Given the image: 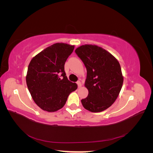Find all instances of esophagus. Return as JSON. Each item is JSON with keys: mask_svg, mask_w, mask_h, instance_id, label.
Instances as JSON below:
<instances>
[{"mask_svg": "<svg viewBox=\"0 0 153 153\" xmlns=\"http://www.w3.org/2000/svg\"><path fill=\"white\" fill-rule=\"evenodd\" d=\"M76 84H77L78 87H82V83H81L80 81H78V82H76Z\"/></svg>", "mask_w": 153, "mask_h": 153, "instance_id": "esophagus-1", "label": "esophagus"}]
</instances>
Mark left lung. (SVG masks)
<instances>
[{
  "mask_svg": "<svg viewBox=\"0 0 153 153\" xmlns=\"http://www.w3.org/2000/svg\"><path fill=\"white\" fill-rule=\"evenodd\" d=\"M75 52L87 69L85 87L89 94L81 100L82 104L91 112H102L115 102L121 90L124 79L120 64L97 45H82Z\"/></svg>",
  "mask_w": 153,
  "mask_h": 153,
  "instance_id": "left-lung-1",
  "label": "left lung"
}]
</instances>
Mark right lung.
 I'll return each instance as SVG.
<instances>
[{
    "label": "right lung",
    "mask_w": 153,
    "mask_h": 153,
    "mask_svg": "<svg viewBox=\"0 0 153 153\" xmlns=\"http://www.w3.org/2000/svg\"><path fill=\"white\" fill-rule=\"evenodd\" d=\"M74 48L67 43H55L37 54L29 64L27 87L36 104L45 111L62 108L69 94L77 89L64 71V64Z\"/></svg>",
    "instance_id": "1"
}]
</instances>
